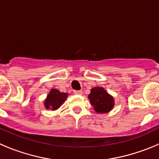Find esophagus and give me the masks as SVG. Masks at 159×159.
Masks as SVG:
<instances>
[{"instance_id": "1", "label": "esophagus", "mask_w": 159, "mask_h": 159, "mask_svg": "<svg viewBox=\"0 0 159 159\" xmlns=\"http://www.w3.org/2000/svg\"><path fill=\"white\" fill-rule=\"evenodd\" d=\"M74 93L76 95H81L82 93V91H81V90H74Z\"/></svg>"}]
</instances>
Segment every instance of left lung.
Masks as SVG:
<instances>
[{"instance_id":"obj_1","label":"left lung","mask_w":159,"mask_h":159,"mask_svg":"<svg viewBox=\"0 0 159 159\" xmlns=\"http://www.w3.org/2000/svg\"><path fill=\"white\" fill-rule=\"evenodd\" d=\"M90 103L98 113H107L114 107V99L101 87L92 89L89 95Z\"/></svg>"}]
</instances>
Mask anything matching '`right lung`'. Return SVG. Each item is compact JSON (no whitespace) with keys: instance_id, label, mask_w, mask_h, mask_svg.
Returning a JSON list of instances; mask_svg holds the SVG:
<instances>
[{"instance_id":"obj_1","label":"right lung","mask_w":159,"mask_h":159,"mask_svg":"<svg viewBox=\"0 0 159 159\" xmlns=\"http://www.w3.org/2000/svg\"><path fill=\"white\" fill-rule=\"evenodd\" d=\"M67 97V93H60L57 89H52L49 94L47 96L44 105L47 109L52 108V110H56L61 106Z\"/></svg>"}]
</instances>
